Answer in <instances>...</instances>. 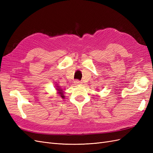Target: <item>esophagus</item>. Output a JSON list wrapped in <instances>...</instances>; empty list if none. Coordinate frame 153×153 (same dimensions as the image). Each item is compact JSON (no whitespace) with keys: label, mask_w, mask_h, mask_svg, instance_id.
Here are the masks:
<instances>
[{"label":"esophagus","mask_w":153,"mask_h":153,"mask_svg":"<svg viewBox=\"0 0 153 153\" xmlns=\"http://www.w3.org/2000/svg\"><path fill=\"white\" fill-rule=\"evenodd\" d=\"M74 83H75V85H82V82L79 80H75V82H74Z\"/></svg>","instance_id":"1"}]
</instances>
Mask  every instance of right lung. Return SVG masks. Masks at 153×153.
<instances>
[{
	"mask_svg": "<svg viewBox=\"0 0 153 153\" xmlns=\"http://www.w3.org/2000/svg\"><path fill=\"white\" fill-rule=\"evenodd\" d=\"M55 89H56V91H57V94H59L60 96H61L62 98H63V99L65 98V96H64V89H61V88L59 86H58V85H57V84L55 85Z\"/></svg>",
	"mask_w": 153,
	"mask_h": 153,
	"instance_id": "right-lung-1",
	"label": "right lung"
}]
</instances>
